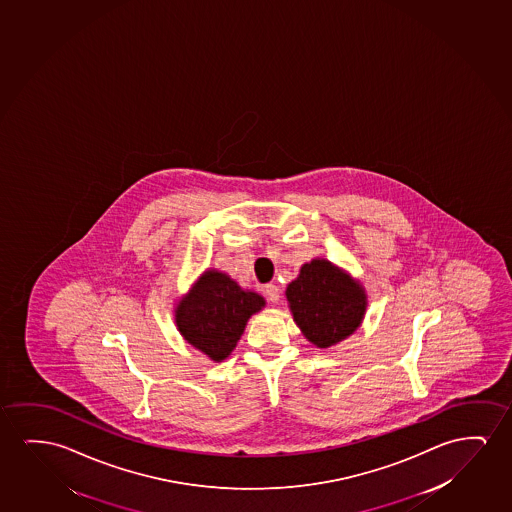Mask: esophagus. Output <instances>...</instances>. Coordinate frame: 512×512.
<instances>
[{"mask_svg": "<svg viewBox=\"0 0 512 512\" xmlns=\"http://www.w3.org/2000/svg\"><path fill=\"white\" fill-rule=\"evenodd\" d=\"M265 296H267L270 302L277 303L279 298H281V289L277 288L275 284H267L265 286Z\"/></svg>", "mask_w": 512, "mask_h": 512, "instance_id": "obj_1", "label": "esophagus"}]
</instances>
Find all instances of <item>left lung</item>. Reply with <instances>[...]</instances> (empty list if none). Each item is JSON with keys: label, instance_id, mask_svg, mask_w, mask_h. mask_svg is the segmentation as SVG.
Instances as JSON below:
<instances>
[{"label": "left lung", "instance_id": "obj_1", "mask_svg": "<svg viewBox=\"0 0 512 512\" xmlns=\"http://www.w3.org/2000/svg\"><path fill=\"white\" fill-rule=\"evenodd\" d=\"M286 298L305 339L321 349L353 335L367 312V293L360 282L321 258L300 268Z\"/></svg>", "mask_w": 512, "mask_h": 512}]
</instances>
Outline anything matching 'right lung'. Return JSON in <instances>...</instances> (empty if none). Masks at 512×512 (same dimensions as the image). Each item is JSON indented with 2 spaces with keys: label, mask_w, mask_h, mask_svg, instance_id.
Instances as JSON below:
<instances>
[{
  "label": "right lung",
  "mask_w": 512,
  "mask_h": 512,
  "mask_svg": "<svg viewBox=\"0 0 512 512\" xmlns=\"http://www.w3.org/2000/svg\"><path fill=\"white\" fill-rule=\"evenodd\" d=\"M265 307V298L242 289L230 275L205 270L175 307V324L191 346L210 360H226L237 347L249 317Z\"/></svg>",
  "instance_id": "1"
}]
</instances>
